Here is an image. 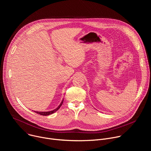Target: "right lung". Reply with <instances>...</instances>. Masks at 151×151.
Segmentation results:
<instances>
[{"label":"right lung","instance_id":"1","mask_svg":"<svg viewBox=\"0 0 151 151\" xmlns=\"http://www.w3.org/2000/svg\"><path fill=\"white\" fill-rule=\"evenodd\" d=\"M63 100H64V99L62 100L61 103H60V105L57 107V108L55 109H54V110H52V111H48V112H37V111H34V112H36V113H37V114H40V115H43V116H47V115L52 114H54V112H55L57 111H58V110L60 109V107H61V106L62 105V104H63Z\"/></svg>","mask_w":151,"mask_h":151}]
</instances>
